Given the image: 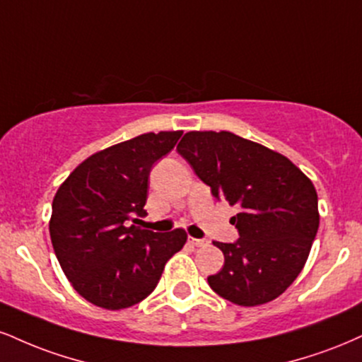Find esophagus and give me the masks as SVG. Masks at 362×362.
<instances>
[{
  "instance_id": "obj_1",
  "label": "esophagus",
  "mask_w": 362,
  "mask_h": 362,
  "mask_svg": "<svg viewBox=\"0 0 362 362\" xmlns=\"http://www.w3.org/2000/svg\"><path fill=\"white\" fill-rule=\"evenodd\" d=\"M189 243L192 246H195V247H202V246H206L207 245V239H197V238H189Z\"/></svg>"
}]
</instances>
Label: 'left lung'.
<instances>
[{
  "label": "left lung",
  "instance_id": "1",
  "mask_svg": "<svg viewBox=\"0 0 362 362\" xmlns=\"http://www.w3.org/2000/svg\"><path fill=\"white\" fill-rule=\"evenodd\" d=\"M177 151L217 200L239 207L230 217L239 239L214 241L224 267L209 286L241 307L280 297L305 267L319 229L310 178L286 156L229 132H189Z\"/></svg>",
  "mask_w": 362,
  "mask_h": 362
}]
</instances>
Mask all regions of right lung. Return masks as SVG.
Returning a JSON list of instances; mask_svg holds the SVG:
<instances>
[{
    "instance_id": "add662e5",
    "label": "right lung",
    "mask_w": 362,
    "mask_h": 362,
    "mask_svg": "<svg viewBox=\"0 0 362 362\" xmlns=\"http://www.w3.org/2000/svg\"><path fill=\"white\" fill-rule=\"evenodd\" d=\"M182 132L145 133L90 155L57 190L50 239L74 290L107 310L133 307L155 290L187 233L128 226L146 216L151 167Z\"/></svg>"
}]
</instances>
